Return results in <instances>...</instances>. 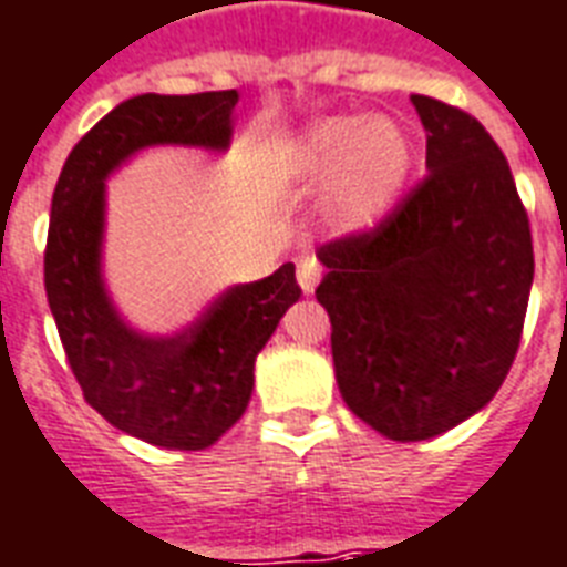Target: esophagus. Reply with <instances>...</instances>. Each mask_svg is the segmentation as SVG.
<instances>
[{
  "label": "esophagus",
  "instance_id": "34e87169",
  "mask_svg": "<svg viewBox=\"0 0 567 567\" xmlns=\"http://www.w3.org/2000/svg\"><path fill=\"white\" fill-rule=\"evenodd\" d=\"M318 279H321V261H318L315 255H306V258H300V265H297V282H300L302 291L306 293L315 291Z\"/></svg>",
  "mask_w": 567,
  "mask_h": 567
}]
</instances>
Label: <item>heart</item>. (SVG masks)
I'll use <instances>...</instances> for the list:
<instances>
[{
  "mask_svg": "<svg viewBox=\"0 0 567 567\" xmlns=\"http://www.w3.org/2000/svg\"><path fill=\"white\" fill-rule=\"evenodd\" d=\"M293 178L306 187L330 184V219L341 231L378 226L410 172V142L389 118H327L293 151Z\"/></svg>",
  "mask_w": 567,
  "mask_h": 567,
  "instance_id": "obj_1",
  "label": "heart"
}]
</instances>
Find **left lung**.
Masks as SVG:
<instances>
[{"label": "left lung", "instance_id": "left-lung-1", "mask_svg": "<svg viewBox=\"0 0 567 567\" xmlns=\"http://www.w3.org/2000/svg\"><path fill=\"white\" fill-rule=\"evenodd\" d=\"M427 175L378 226L318 249L344 404L399 443L485 408L524 332L535 258L508 159L470 112L413 94Z\"/></svg>", "mask_w": 567, "mask_h": 567}]
</instances>
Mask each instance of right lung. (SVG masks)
Masks as SVG:
<instances>
[{
    "label": "right lung",
    "instance_id": "1",
    "mask_svg": "<svg viewBox=\"0 0 567 567\" xmlns=\"http://www.w3.org/2000/svg\"><path fill=\"white\" fill-rule=\"evenodd\" d=\"M237 92L140 94L103 115L64 159L53 193L43 285L82 395L110 425L151 446L198 452L244 416L261 353L300 300L293 265L219 293L175 336L121 321L101 276L112 172L151 145L226 151Z\"/></svg>",
    "mask_w": 567,
    "mask_h": 567
}]
</instances>
